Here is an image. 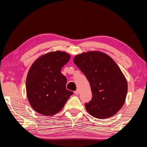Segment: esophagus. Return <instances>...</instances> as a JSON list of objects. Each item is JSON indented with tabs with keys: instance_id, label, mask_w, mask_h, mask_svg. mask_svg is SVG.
Listing matches in <instances>:
<instances>
[{
	"instance_id": "esophagus-1",
	"label": "esophagus",
	"mask_w": 147,
	"mask_h": 147,
	"mask_svg": "<svg viewBox=\"0 0 147 147\" xmlns=\"http://www.w3.org/2000/svg\"><path fill=\"white\" fill-rule=\"evenodd\" d=\"M80 93V91L78 90H76V91H74V94H76V95H78Z\"/></svg>"
}]
</instances>
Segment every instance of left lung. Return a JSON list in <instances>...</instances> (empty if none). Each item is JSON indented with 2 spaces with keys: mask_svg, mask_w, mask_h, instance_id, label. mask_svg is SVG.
Masks as SVG:
<instances>
[{
  "mask_svg": "<svg viewBox=\"0 0 147 147\" xmlns=\"http://www.w3.org/2000/svg\"><path fill=\"white\" fill-rule=\"evenodd\" d=\"M74 63L90 83L92 99L85 104L94 117L113 116L123 107L127 93V83L123 72L110 56L100 51L76 55Z\"/></svg>",
  "mask_w": 147,
  "mask_h": 147,
  "instance_id": "obj_1",
  "label": "left lung"
}]
</instances>
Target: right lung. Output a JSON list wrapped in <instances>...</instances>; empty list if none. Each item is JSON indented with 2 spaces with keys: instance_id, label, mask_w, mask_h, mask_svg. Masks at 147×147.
<instances>
[{
  "instance_id": "add662e5",
  "label": "right lung",
  "mask_w": 147,
  "mask_h": 147,
  "mask_svg": "<svg viewBox=\"0 0 147 147\" xmlns=\"http://www.w3.org/2000/svg\"><path fill=\"white\" fill-rule=\"evenodd\" d=\"M71 56L64 51L50 52L33 62L27 74L26 90L32 107L49 116L62 110L73 92L66 89L67 79L61 69Z\"/></svg>"
}]
</instances>
